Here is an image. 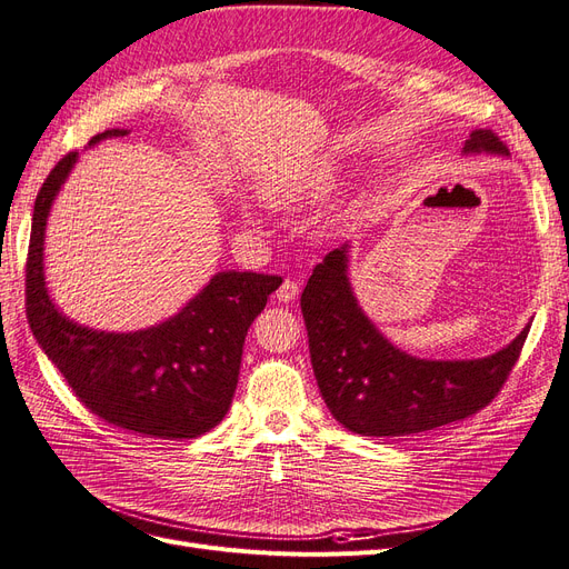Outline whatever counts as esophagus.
Here are the masks:
<instances>
[{"instance_id":"34e87169","label":"esophagus","mask_w":569,"mask_h":569,"mask_svg":"<svg viewBox=\"0 0 569 569\" xmlns=\"http://www.w3.org/2000/svg\"><path fill=\"white\" fill-rule=\"evenodd\" d=\"M276 297H278V301H282V303L293 301V299L299 297V284L293 282V280H284V282L280 284V289L276 291Z\"/></svg>"}]
</instances>
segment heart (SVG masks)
<instances>
[{
	"mask_svg": "<svg viewBox=\"0 0 569 569\" xmlns=\"http://www.w3.org/2000/svg\"><path fill=\"white\" fill-rule=\"evenodd\" d=\"M331 183V169L329 167H312L310 171H303L299 176H291L287 181L272 183L263 190V198L272 207H291L297 202L316 198V194L325 192Z\"/></svg>",
	"mask_w": 569,
	"mask_h": 569,
	"instance_id": "b5f03b06",
	"label": "heart"
}]
</instances>
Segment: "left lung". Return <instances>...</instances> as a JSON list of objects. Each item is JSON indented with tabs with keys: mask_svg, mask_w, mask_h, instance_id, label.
<instances>
[{
	"mask_svg": "<svg viewBox=\"0 0 569 569\" xmlns=\"http://www.w3.org/2000/svg\"><path fill=\"white\" fill-rule=\"evenodd\" d=\"M463 152L508 154L495 131L476 129ZM310 362L318 388L343 428L396 438L476 415L497 398L525 346L527 325L499 352L480 360L407 356L371 325L348 282V244L312 268L301 293Z\"/></svg>",
	"mask_w": 569,
	"mask_h": 569,
	"instance_id": "8db88e82",
	"label": "left lung"
}]
</instances>
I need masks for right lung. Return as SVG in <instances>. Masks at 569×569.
I'll return each mask as SVG.
<instances>
[{
    "label": "right lung",
    "instance_id": "add662e5",
    "mask_svg": "<svg viewBox=\"0 0 569 569\" xmlns=\"http://www.w3.org/2000/svg\"><path fill=\"white\" fill-rule=\"evenodd\" d=\"M108 129L89 146L124 136ZM80 152H68L39 188L26 263V306L34 339L72 393L103 421L146 438L204 436L228 415L238 388L242 346L253 318L282 284L263 272H217L173 318L129 335L68 320L44 282L49 209Z\"/></svg>",
    "mask_w": 569,
    "mask_h": 569
}]
</instances>
